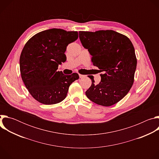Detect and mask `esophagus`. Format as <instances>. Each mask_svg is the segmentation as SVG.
Here are the masks:
<instances>
[{"label": "esophagus", "instance_id": "esophagus-1", "mask_svg": "<svg viewBox=\"0 0 159 159\" xmlns=\"http://www.w3.org/2000/svg\"><path fill=\"white\" fill-rule=\"evenodd\" d=\"M85 77V75H81V74H79V77H80V78H82V77Z\"/></svg>", "mask_w": 159, "mask_h": 159}]
</instances>
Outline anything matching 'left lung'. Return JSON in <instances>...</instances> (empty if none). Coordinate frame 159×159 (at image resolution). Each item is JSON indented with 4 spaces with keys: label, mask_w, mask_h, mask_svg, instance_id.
I'll use <instances>...</instances> for the list:
<instances>
[{
    "label": "left lung",
    "mask_w": 159,
    "mask_h": 159,
    "mask_svg": "<svg viewBox=\"0 0 159 159\" xmlns=\"http://www.w3.org/2000/svg\"><path fill=\"white\" fill-rule=\"evenodd\" d=\"M82 46L92 56L94 66L100 69L101 80L92 85L85 92L93 102L110 106L121 100L133 84L137 60L134 48L126 36L112 30L96 32L79 31Z\"/></svg>",
    "instance_id": "left-lung-1"
}]
</instances>
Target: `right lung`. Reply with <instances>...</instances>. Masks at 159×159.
Masks as SVG:
<instances>
[{
    "label": "right lung",
    "instance_id": "right-lung-1",
    "mask_svg": "<svg viewBox=\"0 0 159 159\" xmlns=\"http://www.w3.org/2000/svg\"><path fill=\"white\" fill-rule=\"evenodd\" d=\"M77 31L53 28L33 36L25 45L20 59V72L31 95L38 102L55 104L66 96L69 86L79 79L78 74L64 75L58 66L66 60L69 44L78 38Z\"/></svg>",
    "mask_w": 159,
    "mask_h": 159
}]
</instances>
